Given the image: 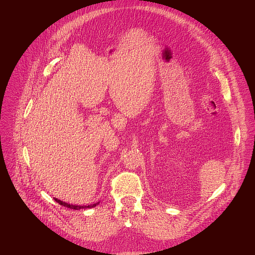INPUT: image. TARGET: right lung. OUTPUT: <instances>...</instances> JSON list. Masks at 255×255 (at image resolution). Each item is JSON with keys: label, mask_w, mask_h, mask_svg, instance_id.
I'll list each match as a JSON object with an SVG mask.
<instances>
[{"label": "right lung", "mask_w": 255, "mask_h": 255, "mask_svg": "<svg viewBox=\"0 0 255 255\" xmlns=\"http://www.w3.org/2000/svg\"><path fill=\"white\" fill-rule=\"evenodd\" d=\"M54 200L61 206H64L66 208H70V209H74V210H81V209H90V208H94L96 207L97 205H99V202L96 203V204H92V205H88V206H79V205H70V204H67L65 202H62L56 198H54Z\"/></svg>", "instance_id": "1"}]
</instances>
